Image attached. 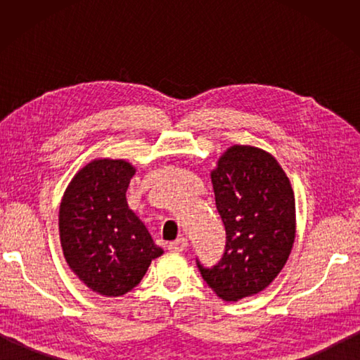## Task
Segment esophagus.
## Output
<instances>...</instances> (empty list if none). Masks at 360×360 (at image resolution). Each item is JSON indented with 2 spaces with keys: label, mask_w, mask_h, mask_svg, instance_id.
<instances>
[{
  "label": "esophagus",
  "mask_w": 360,
  "mask_h": 360,
  "mask_svg": "<svg viewBox=\"0 0 360 360\" xmlns=\"http://www.w3.org/2000/svg\"><path fill=\"white\" fill-rule=\"evenodd\" d=\"M187 246H188V243H187L186 238H178V240H174V241L168 244V249L173 250V252H182V250L187 249Z\"/></svg>",
  "instance_id": "34e87169"
}]
</instances>
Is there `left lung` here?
<instances>
[{"instance_id": "left-lung-1", "label": "left lung", "mask_w": 360, "mask_h": 360, "mask_svg": "<svg viewBox=\"0 0 360 360\" xmlns=\"http://www.w3.org/2000/svg\"><path fill=\"white\" fill-rule=\"evenodd\" d=\"M212 184L226 250L215 266L196 264L218 297L236 302L269 286L286 264L295 238L294 192L277 159L250 145L227 148Z\"/></svg>"}]
</instances>
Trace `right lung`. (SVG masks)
Returning <instances> with one entry per match:
<instances>
[{"label":"right lung","instance_id":"add662e5","mask_svg":"<svg viewBox=\"0 0 360 360\" xmlns=\"http://www.w3.org/2000/svg\"><path fill=\"white\" fill-rule=\"evenodd\" d=\"M136 168L124 159H94L68 186L58 212L63 255L72 272L105 297L141 283L151 259L164 254L128 207Z\"/></svg>","mask_w":360,"mask_h":360}]
</instances>
